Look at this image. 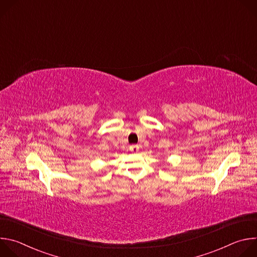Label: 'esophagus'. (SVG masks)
<instances>
[{"instance_id": "esophagus-1", "label": "esophagus", "mask_w": 257, "mask_h": 257, "mask_svg": "<svg viewBox=\"0 0 257 257\" xmlns=\"http://www.w3.org/2000/svg\"><path fill=\"white\" fill-rule=\"evenodd\" d=\"M129 149H130V151H131L132 153H137V152L139 151V146H138L137 144H134V145H131Z\"/></svg>"}]
</instances>
